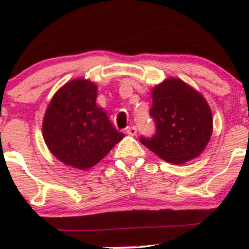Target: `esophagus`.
<instances>
[{"mask_svg": "<svg viewBox=\"0 0 249 249\" xmlns=\"http://www.w3.org/2000/svg\"><path fill=\"white\" fill-rule=\"evenodd\" d=\"M126 133L130 134V136H136L137 134V128L136 126H130L126 128Z\"/></svg>", "mask_w": 249, "mask_h": 249, "instance_id": "obj_1", "label": "esophagus"}]
</instances>
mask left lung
Wrapping results in <instances>:
<instances>
[{"label": "left lung", "mask_w": 249, "mask_h": 249, "mask_svg": "<svg viewBox=\"0 0 249 249\" xmlns=\"http://www.w3.org/2000/svg\"><path fill=\"white\" fill-rule=\"evenodd\" d=\"M150 115L156 134L141 142L162 160L185 164L199 157L213 132L212 111L205 97L187 83L168 77L156 85Z\"/></svg>", "instance_id": "obj_1"}]
</instances>
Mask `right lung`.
I'll return each instance as SVG.
<instances>
[{
    "mask_svg": "<svg viewBox=\"0 0 249 249\" xmlns=\"http://www.w3.org/2000/svg\"><path fill=\"white\" fill-rule=\"evenodd\" d=\"M95 82L75 78L57 90L43 118V138L50 152L78 170H89L122 141L107 115L96 104Z\"/></svg>",
    "mask_w": 249,
    "mask_h": 249,
    "instance_id": "add662e5",
    "label": "right lung"
}]
</instances>
